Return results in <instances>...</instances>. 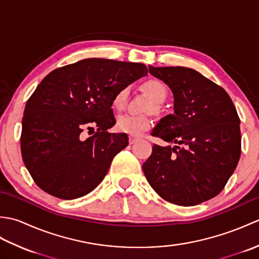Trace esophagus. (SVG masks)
<instances>
[{
    "label": "esophagus",
    "instance_id": "1",
    "mask_svg": "<svg viewBox=\"0 0 259 259\" xmlns=\"http://www.w3.org/2000/svg\"><path fill=\"white\" fill-rule=\"evenodd\" d=\"M139 140V137H136V136H129V144L130 145H134L136 144L137 141Z\"/></svg>",
    "mask_w": 259,
    "mask_h": 259
}]
</instances>
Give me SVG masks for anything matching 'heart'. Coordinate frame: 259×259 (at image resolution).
I'll return each instance as SVG.
<instances>
[{
	"mask_svg": "<svg viewBox=\"0 0 259 259\" xmlns=\"http://www.w3.org/2000/svg\"><path fill=\"white\" fill-rule=\"evenodd\" d=\"M144 89L155 102L153 104V111L158 110L157 103H162L168 96V89L167 85L161 82L160 80L151 79L148 80L144 83ZM129 89L128 88H123V89L119 90L112 98V107L117 111L123 110L126 100H128ZM152 124V121L150 118L144 117V115H131V114H124L120 115L115 123V128L119 133H123L131 136H139L144 134L145 131L149 130Z\"/></svg>",
	"mask_w": 259,
	"mask_h": 259,
	"instance_id": "b5f03b06",
	"label": "heart"
}]
</instances>
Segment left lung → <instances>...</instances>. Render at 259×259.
Wrapping results in <instances>:
<instances>
[{
  "instance_id": "obj_1",
  "label": "left lung",
  "mask_w": 259,
  "mask_h": 259,
  "mask_svg": "<svg viewBox=\"0 0 259 259\" xmlns=\"http://www.w3.org/2000/svg\"><path fill=\"white\" fill-rule=\"evenodd\" d=\"M149 72L172 91L175 110L151 135L176 146L153 145L142 164L148 183L175 205L211 199L226 186L240 158V120L232 99L194 69L149 65Z\"/></svg>"
}]
</instances>
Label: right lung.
<instances>
[{"mask_svg": "<svg viewBox=\"0 0 259 259\" xmlns=\"http://www.w3.org/2000/svg\"><path fill=\"white\" fill-rule=\"evenodd\" d=\"M148 73L144 63L85 59L53 70L26 102L21 152L40 188L60 199L89 194L128 146L115 124L112 98ZM97 129L85 139L84 131ZM91 135V134H90Z\"/></svg>", "mask_w": 259, "mask_h": 259, "instance_id": "add662e5", "label": "right lung"}]
</instances>
